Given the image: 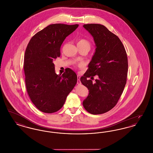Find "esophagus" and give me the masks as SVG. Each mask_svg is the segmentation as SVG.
<instances>
[{
  "instance_id": "34e87169",
  "label": "esophagus",
  "mask_w": 153,
  "mask_h": 153,
  "mask_svg": "<svg viewBox=\"0 0 153 153\" xmlns=\"http://www.w3.org/2000/svg\"><path fill=\"white\" fill-rule=\"evenodd\" d=\"M77 84L80 85L81 83V81H80V76L79 74H77Z\"/></svg>"
}]
</instances>
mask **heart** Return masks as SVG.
<instances>
[{
  "label": "heart",
  "mask_w": 153,
  "mask_h": 153,
  "mask_svg": "<svg viewBox=\"0 0 153 153\" xmlns=\"http://www.w3.org/2000/svg\"><path fill=\"white\" fill-rule=\"evenodd\" d=\"M77 46H87L88 48H90V43L89 42L84 39V38H80L79 39L78 42H77Z\"/></svg>",
  "instance_id": "b5f03b06"
}]
</instances>
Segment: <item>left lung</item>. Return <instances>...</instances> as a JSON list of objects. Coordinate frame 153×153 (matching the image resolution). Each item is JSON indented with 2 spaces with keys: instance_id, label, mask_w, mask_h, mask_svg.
<instances>
[{
  "instance_id": "left-lung-1",
  "label": "left lung",
  "mask_w": 153,
  "mask_h": 153,
  "mask_svg": "<svg viewBox=\"0 0 153 153\" xmlns=\"http://www.w3.org/2000/svg\"><path fill=\"white\" fill-rule=\"evenodd\" d=\"M83 27L93 36L96 49L87 72L80 78L89 90L82 104L89 113L102 114L113 108L123 93L128 72L127 53L118 36L104 26L87 24Z\"/></svg>"
}]
</instances>
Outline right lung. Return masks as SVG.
I'll use <instances>...</instances> for the list:
<instances>
[{"label": "right lung", "mask_w": 153, "mask_h": 153, "mask_svg": "<svg viewBox=\"0 0 153 153\" xmlns=\"http://www.w3.org/2000/svg\"><path fill=\"white\" fill-rule=\"evenodd\" d=\"M78 26L50 25L33 36L26 48L23 69L27 91L35 106L45 113L61 109L77 83L76 74L69 68L62 75L57 74L53 61L60 56L66 37Z\"/></svg>", "instance_id": "obj_1"}]
</instances>
